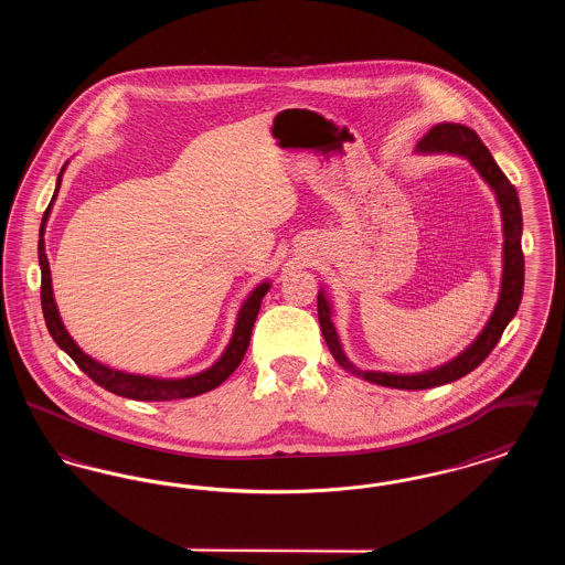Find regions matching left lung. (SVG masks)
<instances>
[{
    "instance_id": "left-lung-1",
    "label": "left lung",
    "mask_w": 565,
    "mask_h": 565,
    "mask_svg": "<svg viewBox=\"0 0 565 565\" xmlns=\"http://www.w3.org/2000/svg\"><path fill=\"white\" fill-rule=\"evenodd\" d=\"M419 152H449L466 157L475 164V169L481 173L484 182L491 186L498 196L500 210H502V222H504V270H502V290L498 305L483 328V332L477 337V341L466 351H461L456 360L417 375H392V373H376V371H360L351 364L343 348L339 343V334L334 330V323L330 320V302L323 292L318 295V318L322 328L323 341L332 358L355 376H362L376 385L396 387V390H428L436 385H445L457 381L470 371H475L491 350L498 345L504 328L509 326L523 296V277H525V260L521 249V205L516 190L509 182V178L502 173L498 162L493 161L491 152L484 148L481 137L472 129L454 122H443L431 127L428 135L417 143Z\"/></svg>"
}]
</instances>
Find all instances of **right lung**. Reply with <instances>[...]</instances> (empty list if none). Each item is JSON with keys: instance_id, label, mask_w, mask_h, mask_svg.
I'll return each instance as SVG.
<instances>
[{"instance_id": "add662e5", "label": "right lung", "mask_w": 565, "mask_h": 565, "mask_svg": "<svg viewBox=\"0 0 565 565\" xmlns=\"http://www.w3.org/2000/svg\"><path fill=\"white\" fill-rule=\"evenodd\" d=\"M65 164L56 178V189H54L53 201L56 199V192L61 186V178H63ZM53 201L46 210V214L42 217V228H40V243H38V254H40V269H42V288H40V298H42V311H44V320L46 328L54 339V343L65 351L81 369L82 373L90 376L97 385H102L104 390H108L116 396L122 398H131V401H141V403H152V401H178V398H192L199 394H205L210 390L217 387L220 383H224L228 376L235 373V369L242 364L243 355L249 345V337H252V328L258 318L260 311V302L265 295L269 292V284H260L252 295L247 296V300L243 302L237 316V323L233 330V339L228 343V348L222 353V358L215 362L212 369L199 373V375L184 376V379H157V376L129 375L122 371H114L106 364H99L97 360H93L90 355H86L84 351L74 343V339L70 337V332L65 330V326L61 322L58 309L54 305L53 286H51V267H49V258L44 252V226L51 214Z\"/></svg>"}]
</instances>
